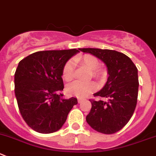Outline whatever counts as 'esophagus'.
I'll return each mask as SVG.
<instances>
[{"mask_svg": "<svg viewBox=\"0 0 156 156\" xmlns=\"http://www.w3.org/2000/svg\"><path fill=\"white\" fill-rule=\"evenodd\" d=\"M83 101H85V99H84V98H78V103H81Z\"/></svg>", "mask_w": 156, "mask_h": 156, "instance_id": "esophagus-1", "label": "esophagus"}]
</instances>
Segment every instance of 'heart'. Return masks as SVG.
<instances>
[{
  "instance_id": "obj_1",
  "label": "heart",
  "mask_w": 156,
  "mask_h": 156,
  "mask_svg": "<svg viewBox=\"0 0 156 156\" xmlns=\"http://www.w3.org/2000/svg\"><path fill=\"white\" fill-rule=\"evenodd\" d=\"M75 61L80 62L86 65L91 71H95L99 66V62L96 57L91 55H85L80 58H75ZM100 73L95 71L94 75L99 76ZM63 78L66 81H70L74 76V63L71 61H68L65 65L62 72ZM96 89V85L93 81H82L77 80L69 84L67 86V92L71 95L76 97H86L93 92Z\"/></svg>"
}]
</instances>
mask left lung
<instances>
[{
    "instance_id": "1",
    "label": "left lung",
    "mask_w": 156,
    "mask_h": 156,
    "mask_svg": "<svg viewBox=\"0 0 156 156\" xmlns=\"http://www.w3.org/2000/svg\"><path fill=\"white\" fill-rule=\"evenodd\" d=\"M81 51L94 55L105 64L107 82L94 96L107 101L90 100L91 109L86 116L88 124L104 134L119 132L127 124L137 104L139 91L138 69L125 54L114 50L79 48Z\"/></svg>"
}]
</instances>
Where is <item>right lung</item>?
I'll return each mask as SVG.
<instances>
[{
    "label": "right lung",
    "instance_id": "right-lung-1",
    "mask_svg": "<svg viewBox=\"0 0 156 156\" xmlns=\"http://www.w3.org/2000/svg\"><path fill=\"white\" fill-rule=\"evenodd\" d=\"M77 49L43 51L19 62L14 74V92L21 116L29 127L43 134L59 130L76 98L65 99L62 72Z\"/></svg>",
    "mask_w": 156,
    "mask_h": 156
}]
</instances>
